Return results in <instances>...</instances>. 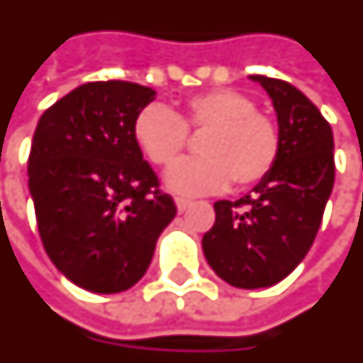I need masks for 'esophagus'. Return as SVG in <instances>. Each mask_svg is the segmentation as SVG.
Here are the masks:
<instances>
[{
    "label": "esophagus",
    "instance_id": "obj_1",
    "mask_svg": "<svg viewBox=\"0 0 363 363\" xmlns=\"http://www.w3.org/2000/svg\"><path fill=\"white\" fill-rule=\"evenodd\" d=\"M176 207H178V213L179 214H184L187 208L191 207V201H187V199H182V197H178L176 199Z\"/></svg>",
    "mask_w": 363,
    "mask_h": 363
}]
</instances>
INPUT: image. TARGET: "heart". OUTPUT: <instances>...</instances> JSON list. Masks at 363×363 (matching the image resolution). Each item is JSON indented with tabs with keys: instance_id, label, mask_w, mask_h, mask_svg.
I'll return each mask as SVG.
<instances>
[{
	"instance_id": "1",
	"label": "heart",
	"mask_w": 363,
	"mask_h": 363,
	"mask_svg": "<svg viewBox=\"0 0 363 363\" xmlns=\"http://www.w3.org/2000/svg\"><path fill=\"white\" fill-rule=\"evenodd\" d=\"M187 131L203 135L201 158L176 164L166 185L179 195H203L259 184L274 168L280 133L255 100L234 89H213L187 98L182 113L164 104L143 108L133 121L139 149L156 166H172L187 143Z\"/></svg>"
}]
</instances>
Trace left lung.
<instances>
[{
  "instance_id": "obj_1",
  "label": "left lung",
  "mask_w": 363,
  "mask_h": 363,
  "mask_svg": "<svg viewBox=\"0 0 363 363\" xmlns=\"http://www.w3.org/2000/svg\"><path fill=\"white\" fill-rule=\"evenodd\" d=\"M250 79L272 100L279 158L250 195L214 203L216 220L203 236V251L230 286L255 290L286 279L308 255L335 184V141L303 92L271 77Z\"/></svg>"
}]
</instances>
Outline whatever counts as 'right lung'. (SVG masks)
Wrapping results in <instances>:
<instances>
[{"label": "right lung", "instance_id": "obj_1", "mask_svg": "<svg viewBox=\"0 0 363 363\" xmlns=\"http://www.w3.org/2000/svg\"><path fill=\"white\" fill-rule=\"evenodd\" d=\"M149 86H77L42 113L28 156L38 232L55 269L79 288L116 294L143 279L176 205L133 137Z\"/></svg>", "mask_w": 363, "mask_h": 363}]
</instances>
